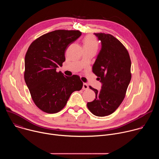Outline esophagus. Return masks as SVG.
<instances>
[{
	"label": "esophagus",
	"mask_w": 159,
	"mask_h": 159,
	"mask_svg": "<svg viewBox=\"0 0 159 159\" xmlns=\"http://www.w3.org/2000/svg\"><path fill=\"white\" fill-rule=\"evenodd\" d=\"M88 88H89V86H88V85H87V84H85V83H84L82 89H83L84 90H87V89H88Z\"/></svg>",
	"instance_id": "34e87169"
}]
</instances>
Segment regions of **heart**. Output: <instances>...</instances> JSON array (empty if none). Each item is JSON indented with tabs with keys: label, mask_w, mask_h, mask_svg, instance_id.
Segmentation results:
<instances>
[{
	"label": "heart",
	"mask_w": 159,
	"mask_h": 159,
	"mask_svg": "<svg viewBox=\"0 0 159 159\" xmlns=\"http://www.w3.org/2000/svg\"><path fill=\"white\" fill-rule=\"evenodd\" d=\"M84 47L97 50L98 48V42L96 38L92 34L87 35L84 39Z\"/></svg>",
	"instance_id": "b5f03b06"
}]
</instances>
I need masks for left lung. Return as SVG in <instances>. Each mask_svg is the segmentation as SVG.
Wrapping results in <instances>:
<instances>
[{"label":"left lung","mask_w":159,"mask_h":159,"mask_svg":"<svg viewBox=\"0 0 159 159\" xmlns=\"http://www.w3.org/2000/svg\"><path fill=\"white\" fill-rule=\"evenodd\" d=\"M101 49L93 66V72L102 84L98 90L89 86L96 99L87 106L93 115L103 117L114 112L123 102L130 82L131 60L124 45L109 34L94 33Z\"/></svg>","instance_id":"8db88e82"}]
</instances>
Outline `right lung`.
<instances>
[{"mask_svg": "<svg viewBox=\"0 0 159 159\" xmlns=\"http://www.w3.org/2000/svg\"><path fill=\"white\" fill-rule=\"evenodd\" d=\"M81 34L77 30H55L41 36L28 48L25 80L34 104L45 112H59L72 93L82 88L79 76L57 72L65 61L66 50Z\"/></svg>", "mask_w": 159, "mask_h": 159, "instance_id": "obj_1", "label": "right lung"}]
</instances>
